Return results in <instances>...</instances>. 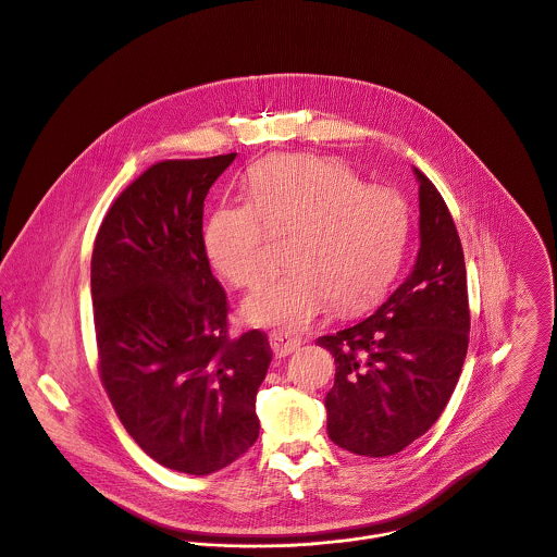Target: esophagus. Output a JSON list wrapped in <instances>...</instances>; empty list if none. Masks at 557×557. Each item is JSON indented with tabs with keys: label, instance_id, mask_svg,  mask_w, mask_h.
I'll use <instances>...</instances> for the list:
<instances>
[{
	"label": "esophagus",
	"instance_id": "34e87169",
	"mask_svg": "<svg viewBox=\"0 0 557 557\" xmlns=\"http://www.w3.org/2000/svg\"><path fill=\"white\" fill-rule=\"evenodd\" d=\"M269 342H271V348H273V352L277 357H286V355L295 352L299 348V344H301L299 337L284 334V332H273V334L269 335Z\"/></svg>",
	"mask_w": 557,
	"mask_h": 557
}]
</instances>
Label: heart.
<instances>
[{
  "mask_svg": "<svg viewBox=\"0 0 557 557\" xmlns=\"http://www.w3.org/2000/svg\"><path fill=\"white\" fill-rule=\"evenodd\" d=\"M251 202H225L205 227L211 264L236 286L267 269L269 232L297 230L288 251L295 269L264 280L243 304L262 327L306 330L332 308L361 312L392 286L405 258L409 209L389 187L363 185L332 157L277 154L251 172Z\"/></svg>",
  "mask_w": 557,
  "mask_h": 557,
  "instance_id": "b5f03b06",
  "label": "heart"
}]
</instances>
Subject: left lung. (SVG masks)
Wrapping results in <instances>:
<instances>
[{
    "instance_id": "1",
    "label": "left lung",
    "mask_w": 557,
    "mask_h": 557,
    "mask_svg": "<svg viewBox=\"0 0 557 557\" xmlns=\"http://www.w3.org/2000/svg\"><path fill=\"white\" fill-rule=\"evenodd\" d=\"M420 181V251L409 277L366 321L319 337L335 359L327 433L359 456L422 437L458 383L469 344L462 245L437 187Z\"/></svg>"
}]
</instances>
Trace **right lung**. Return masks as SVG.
Masks as SVG:
<instances>
[{"instance_id":"obj_1","label":"right lung","mask_w":557,"mask_h":557,"mask_svg":"<svg viewBox=\"0 0 557 557\" xmlns=\"http://www.w3.org/2000/svg\"><path fill=\"white\" fill-rule=\"evenodd\" d=\"M236 152L150 165L115 200L92 249L99 376L150 458L207 475L258 440L267 335L232 337L205 249V198Z\"/></svg>"}]
</instances>
